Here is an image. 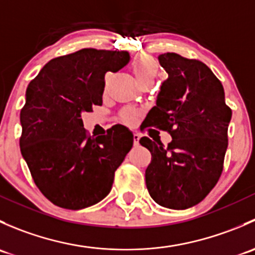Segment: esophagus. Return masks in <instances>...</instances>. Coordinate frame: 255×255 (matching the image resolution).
<instances>
[{
    "mask_svg": "<svg viewBox=\"0 0 255 255\" xmlns=\"http://www.w3.org/2000/svg\"><path fill=\"white\" fill-rule=\"evenodd\" d=\"M139 139H140L139 133H137V132L133 133V143H134V145H138V143H139Z\"/></svg>",
    "mask_w": 255,
    "mask_h": 255,
    "instance_id": "1",
    "label": "esophagus"
}]
</instances>
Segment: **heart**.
I'll list each match as a JSON object with an SVG mask.
<instances>
[{
    "label": "heart",
    "mask_w": 255,
    "mask_h": 255,
    "mask_svg": "<svg viewBox=\"0 0 255 255\" xmlns=\"http://www.w3.org/2000/svg\"><path fill=\"white\" fill-rule=\"evenodd\" d=\"M132 70L139 84L144 81H154L158 75L159 64L151 55L142 54L133 59ZM127 118L130 120V115H128Z\"/></svg>",
    "instance_id": "heart-1"
}]
</instances>
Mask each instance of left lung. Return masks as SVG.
<instances>
[{"mask_svg": "<svg viewBox=\"0 0 255 255\" xmlns=\"http://www.w3.org/2000/svg\"><path fill=\"white\" fill-rule=\"evenodd\" d=\"M168 73L145 121L170 133L168 148L149 138L139 143L151 154L145 184L151 199L171 210H186L210 194L222 173L232 111L211 69L175 53L159 55Z\"/></svg>", "mask_w": 255, "mask_h": 255, "instance_id": "obj_1", "label": "left lung"}]
</instances>
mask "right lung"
Returning <instances> with one entry per match:
<instances>
[{
    "instance_id": "add662e5",
    "label": "right lung",
    "mask_w": 255,
    "mask_h": 255,
    "mask_svg": "<svg viewBox=\"0 0 255 255\" xmlns=\"http://www.w3.org/2000/svg\"><path fill=\"white\" fill-rule=\"evenodd\" d=\"M129 60L128 51L81 49L51 59L28 85L20 153L38 189L56 206L81 210L111 191L133 133L116 125L91 138L81 115L102 105L105 74L117 73Z\"/></svg>"
}]
</instances>
